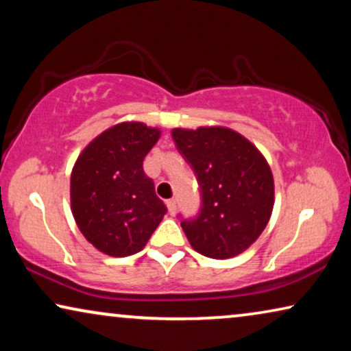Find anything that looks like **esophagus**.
I'll list each match as a JSON object with an SVG mask.
<instances>
[{
  "mask_svg": "<svg viewBox=\"0 0 351 351\" xmlns=\"http://www.w3.org/2000/svg\"><path fill=\"white\" fill-rule=\"evenodd\" d=\"M166 206H167V210H169V214L174 215V214H176V209H177L176 201H174V199H167V201H166Z\"/></svg>",
  "mask_w": 351,
  "mask_h": 351,
  "instance_id": "1",
  "label": "esophagus"
}]
</instances>
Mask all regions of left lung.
<instances>
[{"label": "left lung", "instance_id": "1", "mask_svg": "<svg viewBox=\"0 0 351 351\" xmlns=\"http://www.w3.org/2000/svg\"><path fill=\"white\" fill-rule=\"evenodd\" d=\"M171 134L201 189L198 215L180 222L191 247L220 261L246 251L265 230L275 204L267 160L228 128H177Z\"/></svg>", "mask_w": 351, "mask_h": 351}]
</instances>
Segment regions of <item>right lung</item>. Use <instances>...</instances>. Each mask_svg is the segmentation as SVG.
Listing matches in <instances>:
<instances>
[{
	"label": "right lung",
	"mask_w": 351,
	"mask_h": 351,
	"mask_svg": "<svg viewBox=\"0 0 351 351\" xmlns=\"http://www.w3.org/2000/svg\"><path fill=\"white\" fill-rule=\"evenodd\" d=\"M160 136V129L143 123H119L95 137L75 162L71 213L84 238L107 256L142 251L167 213L142 166Z\"/></svg>",
	"instance_id": "add662e5"
}]
</instances>
